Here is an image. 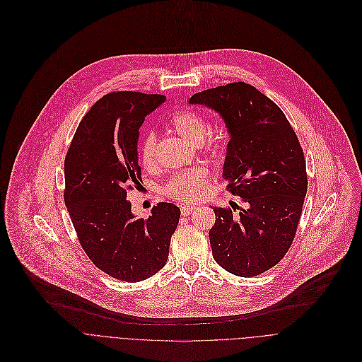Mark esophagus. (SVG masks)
<instances>
[{
    "mask_svg": "<svg viewBox=\"0 0 362 362\" xmlns=\"http://www.w3.org/2000/svg\"><path fill=\"white\" fill-rule=\"evenodd\" d=\"M197 208L194 206V205H188V204H184V205H181V214L184 215V216H188V215H191L194 211H195Z\"/></svg>",
    "mask_w": 362,
    "mask_h": 362,
    "instance_id": "34e87169",
    "label": "esophagus"
}]
</instances>
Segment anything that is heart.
Returning <instances> with one entry per match:
<instances>
[{"label": "heart", "mask_w": 362, "mask_h": 362, "mask_svg": "<svg viewBox=\"0 0 362 362\" xmlns=\"http://www.w3.org/2000/svg\"><path fill=\"white\" fill-rule=\"evenodd\" d=\"M174 131L189 141L191 144H201L208 131V121L204 115L194 110H182L171 117ZM211 146L218 147V139H212ZM157 136L154 132H147L139 141L138 158L144 168H153L157 163L156 157ZM206 188V173L204 170H191L175 174L165 185L164 192L178 201H197L202 197Z\"/></svg>", "instance_id": "1"}]
</instances>
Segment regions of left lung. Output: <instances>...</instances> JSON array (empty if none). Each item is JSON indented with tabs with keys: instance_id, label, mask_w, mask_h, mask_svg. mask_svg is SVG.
<instances>
[{
	"instance_id": "1",
	"label": "left lung",
	"mask_w": 362,
	"mask_h": 362,
	"mask_svg": "<svg viewBox=\"0 0 362 362\" xmlns=\"http://www.w3.org/2000/svg\"><path fill=\"white\" fill-rule=\"evenodd\" d=\"M189 104L223 117L231 136L223 177L245 204L237 214L212 208V257L234 275H259L284 258L298 228L308 187L300 141L281 108L250 84L205 90Z\"/></svg>"
}]
</instances>
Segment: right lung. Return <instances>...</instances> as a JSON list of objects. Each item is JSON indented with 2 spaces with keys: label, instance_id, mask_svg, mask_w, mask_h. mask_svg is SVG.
Listing matches in <instances>:
<instances>
[{
  "label": "right lung",
  "instance_id": "add662e5",
  "mask_svg": "<svg viewBox=\"0 0 362 362\" xmlns=\"http://www.w3.org/2000/svg\"><path fill=\"white\" fill-rule=\"evenodd\" d=\"M164 95L110 93L80 122L64 161V201L81 247L112 278L138 282L168 259L180 208L160 202L147 220L135 218L127 191L141 187L136 144L146 117Z\"/></svg>",
  "mask_w": 362,
  "mask_h": 362
}]
</instances>
